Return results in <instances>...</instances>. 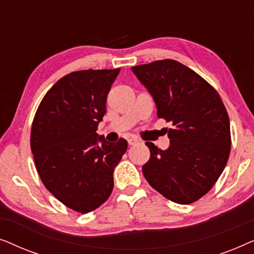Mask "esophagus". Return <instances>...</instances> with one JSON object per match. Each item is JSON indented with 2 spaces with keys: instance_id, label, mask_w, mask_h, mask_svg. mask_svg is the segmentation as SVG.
Here are the masks:
<instances>
[{
  "instance_id": "obj_1",
  "label": "esophagus",
  "mask_w": 254,
  "mask_h": 254,
  "mask_svg": "<svg viewBox=\"0 0 254 254\" xmlns=\"http://www.w3.org/2000/svg\"><path fill=\"white\" fill-rule=\"evenodd\" d=\"M137 143V140H135V138H129V140H128V144L129 145H135Z\"/></svg>"
}]
</instances>
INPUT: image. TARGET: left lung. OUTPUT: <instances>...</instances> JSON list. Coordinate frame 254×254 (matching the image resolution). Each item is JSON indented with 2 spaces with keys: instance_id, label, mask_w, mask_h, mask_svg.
Masks as SVG:
<instances>
[{
  "instance_id": "8db88e82",
  "label": "left lung",
  "mask_w": 254,
  "mask_h": 254,
  "mask_svg": "<svg viewBox=\"0 0 254 254\" xmlns=\"http://www.w3.org/2000/svg\"><path fill=\"white\" fill-rule=\"evenodd\" d=\"M131 70L151 93L157 117L172 124L166 150L145 142L150 158L142 166L144 178L173 202H195L227 165L231 149L227 109L206 79L178 61L165 59Z\"/></svg>"
}]
</instances>
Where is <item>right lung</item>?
Wrapping results in <instances>:
<instances>
[{"label":"right lung","mask_w":254,"mask_h":254,"mask_svg":"<svg viewBox=\"0 0 254 254\" xmlns=\"http://www.w3.org/2000/svg\"><path fill=\"white\" fill-rule=\"evenodd\" d=\"M119 71L88 69L64 76L44 96L31 128L41 182L65 207L81 214L109 199L114 168L127 150L125 138L109 143L96 133Z\"/></svg>","instance_id":"obj_1"}]
</instances>
